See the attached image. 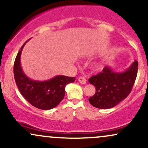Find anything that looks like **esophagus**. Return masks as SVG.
Returning a JSON list of instances; mask_svg holds the SVG:
<instances>
[{
	"label": "esophagus",
	"mask_w": 148,
	"mask_h": 148,
	"mask_svg": "<svg viewBox=\"0 0 148 148\" xmlns=\"http://www.w3.org/2000/svg\"><path fill=\"white\" fill-rule=\"evenodd\" d=\"M78 80H79V82L80 83V84H86V79H85L84 76H81V77H79V79H78Z\"/></svg>",
	"instance_id": "34e87169"
}]
</instances>
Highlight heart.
Instances as JSON below:
<instances>
[{
  "mask_svg": "<svg viewBox=\"0 0 148 148\" xmlns=\"http://www.w3.org/2000/svg\"><path fill=\"white\" fill-rule=\"evenodd\" d=\"M92 67L95 69L99 68V67H101V62H95V63H93V64H92Z\"/></svg>",
  "mask_w": 148,
  "mask_h": 148,
  "instance_id": "b5f03b06",
  "label": "heart"
}]
</instances>
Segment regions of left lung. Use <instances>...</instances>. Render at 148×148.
Returning a JSON list of instances; mask_svg holds the SVG:
<instances>
[{
	"label": "left lung",
	"instance_id": "8db88e82",
	"mask_svg": "<svg viewBox=\"0 0 148 148\" xmlns=\"http://www.w3.org/2000/svg\"><path fill=\"white\" fill-rule=\"evenodd\" d=\"M138 62L134 60L126 70L115 72L106 66L103 71L90 78L89 83L95 87L96 92L89 98L93 106L101 109L113 108L130 95L136 79Z\"/></svg>",
	"mask_w": 148,
	"mask_h": 148
}]
</instances>
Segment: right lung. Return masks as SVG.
Returning <instances> with one entry per match:
<instances>
[{
  "instance_id": "add662e5",
  "label": "right lung",
  "mask_w": 148,
  "mask_h": 148,
  "mask_svg": "<svg viewBox=\"0 0 148 148\" xmlns=\"http://www.w3.org/2000/svg\"><path fill=\"white\" fill-rule=\"evenodd\" d=\"M26 41L18 52L14 64V76L20 92L33 106L42 110L54 108L63 99L65 86L74 82L75 77L58 75L47 81L30 79L23 72L21 64V55Z\"/></svg>"
}]
</instances>
